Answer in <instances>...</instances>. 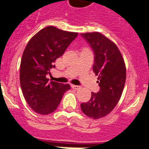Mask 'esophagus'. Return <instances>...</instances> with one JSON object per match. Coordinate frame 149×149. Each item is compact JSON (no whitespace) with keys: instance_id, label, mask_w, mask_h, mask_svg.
Masks as SVG:
<instances>
[{"instance_id":"esophagus-1","label":"esophagus","mask_w":149,"mask_h":149,"mask_svg":"<svg viewBox=\"0 0 149 149\" xmlns=\"http://www.w3.org/2000/svg\"><path fill=\"white\" fill-rule=\"evenodd\" d=\"M71 88L73 89H75V90H78V89L81 88V86H79V85H74V84H72L71 85Z\"/></svg>"}]
</instances>
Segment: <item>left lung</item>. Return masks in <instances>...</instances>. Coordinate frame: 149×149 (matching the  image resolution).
I'll return each instance as SVG.
<instances>
[{"mask_svg": "<svg viewBox=\"0 0 149 149\" xmlns=\"http://www.w3.org/2000/svg\"><path fill=\"white\" fill-rule=\"evenodd\" d=\"M95 54L93 71L98 76L100 90L91 93L88 102L81 108L88 117L98 119L108 115L117 105L122 96L126 79L123 57L115 43L99 32L81 34Z\"/></svg>", "mask_w": 149, "mask_h": 149, "instance_id": "left-lung-1", "label": "left lung"}]
</instances>
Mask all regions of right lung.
I'll return each instance as SVG.
<instances>
[{
	"label": "right lung",
	"mask_w": 149,
	"mask_h": 149,
	"mask_svg": "<svg viewBox=\"0 0 149 149\" xmlns=\"http://www.w3.org/2000/svg\"><path fill=\"white\" fill-rule=\"evenodd\" d=\"M78 34L48 26L27 43L21 58L20 83L26 102L35 112L48 115L54 111L71 88L68 84L49 81L46 75Z\"/></svg>",
	"instance_id": "right-lung-1"
}]
</instances>
